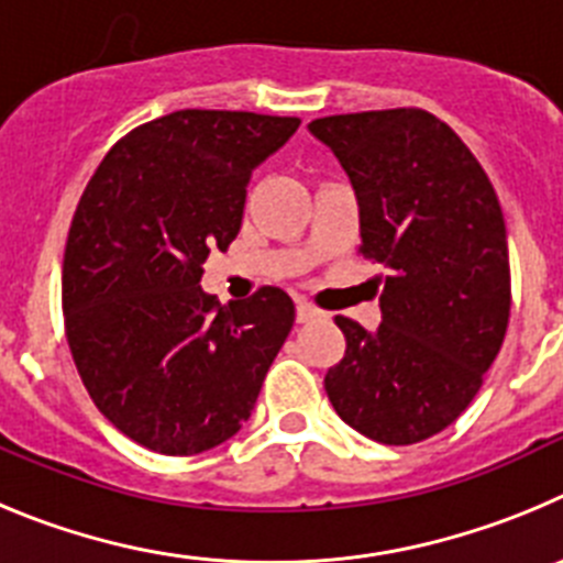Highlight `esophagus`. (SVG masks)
I'll use <instances>...</instances> for the list:
<instances>
[{
  "instance_id": "34e87169",
  "label": "esophagus",
  "mask_w": 563,
  "mask_h": 563,
  "mask_svg": "<svg viewBox=\"0 0 563 563\" xmlns=\"http://www.w3.org/2000/svg\"><path fill=\"white\" fill-rule=\"evenodd\" d=\"M322 317V311L319 308H313L311 302L306 300H297V322H313V319Z\"/></svg>"
}]
</instances>
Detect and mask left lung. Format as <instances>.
<instances>
[{
  "label": "left lung",
  "instance_id": "obj_1",
  "mask_svg": "<svg viewBox=\"0 0 563 563\" xmlns=\"http://www.w3.org/2000/svg\"><path fill=\"white\" fill-rule=\"evenodd\" d=\"M356 190L362 246L382 263V325L336 317L344 356L325 376L339 418L409 445L452 427L483 387L510 317L508 232L477 156L423 109L308 123Z\"/></svg>",
  "mask_w": 563,
  "mask_h": 563
}]
</instances>
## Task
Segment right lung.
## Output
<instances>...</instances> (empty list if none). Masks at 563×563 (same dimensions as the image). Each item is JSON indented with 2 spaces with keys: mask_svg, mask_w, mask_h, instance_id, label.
<instances>
[{
  "mask_svg": "<svg viewBox=\"0 0 563 563\" xmlns=\"http://www.w3.org/2000/svg\"><path fill=\"white\" fill-rule=\"evenodd\" d=\"M297 125L174 111L125 134L80 196L60 275L69 351L95 407L151 452L190 457L230 440L291 331L283 288L221 308L201 275L241 230L252 170Z\"/></svg>",
  "mask_w": 563,
  "mask_h": 563,
  "instance_id": "right-lung-1",
  "label": "right lung"
}]
</instances>
